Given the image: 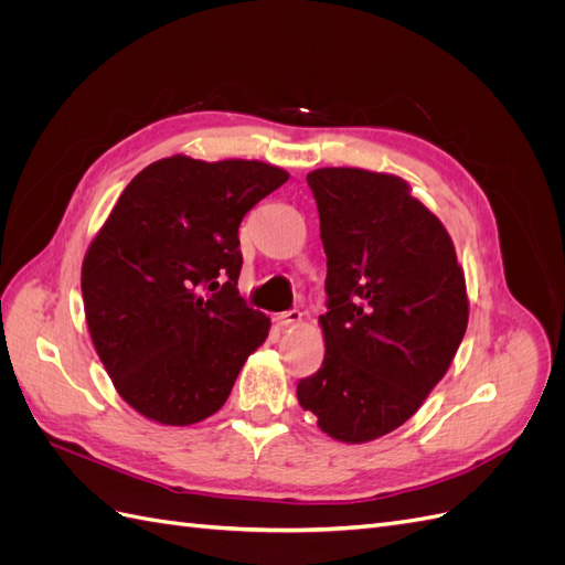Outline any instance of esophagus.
<instances>
[{"mask_svg":"<svg viewBox=\"0 0 565 565\" xmlns=\"http://www.w3.org/2000/svg\"><path fill=\"white\" fill-rule=\"evenodd\" d=\"M301 322V311H287V313H280L276 316V324L280 330H287V328H295V324Z\"/></svg>","mask_w":565,"mask_h":565,"instance_id":"obj_1","label":"esophagus"}]
</instances>
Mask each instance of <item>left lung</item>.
<instances>
[{
	"instance_id": "1",
	"label": "left lung",
	"mask_w": 565,
	"mask_h": 565,
	"mask_svg": "<svg viewBox=\"0 0 565 565\" xmlns=\"http://www.w3.org/2000/svg\"><path fill=\"white\" fill-rule=\"evenodd\" d=\"M328 254L322 365L297 384L320 431L367 443L413 417L448 372L469 322L446 226L401 177L322 167L306 177Z\"/></svg>"
}]
</instances>
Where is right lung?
<instances>
[{
    "instance_id": "add662e5",
    "label": "right lung",
    "mask_w": 565,
    "mask_h": 565,
    "mask_svg": "<svg viewBox=\"0 0 565 565\" xmlns=\"http://www.w3.org/2000/svg\"><path fill=\"white\" fill-rule=\"evenodd\" d=\"M289 174L259 160L148 164L82 262L89 334L136 413L188 426L226 403L270 320L237 292L243 216Z\"/></svg>"
}]
</instances>
